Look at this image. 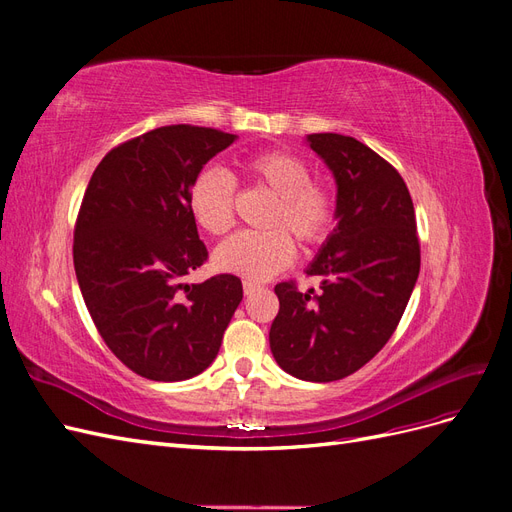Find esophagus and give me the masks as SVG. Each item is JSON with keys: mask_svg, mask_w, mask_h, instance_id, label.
<instances>
[{"mask_svg": "<svg viewBox=\"0 0 512 512\" xmlns=\"http://www.w3.org/2000/svg\"><path fill=\"white\" fill-rule=\"evenodd\" d=\"M258 288H260V286L254 284V282H247V280L243 282V292H245V294H252V292H256Z\"/></svg>", "mask_w": 512, "mask_h": 512, "instance_id": "esophagus-1", "label": "esophagus"}]
</instances>
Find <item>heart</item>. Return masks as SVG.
<instances>
[{
  "instance_id": "obj_1",
  "label": "heart",
  "mask_w": 512,
  "mask_h": 512,
  "mask_svg": "<svg viewBox=\"0 0 512 512\" xmlns=\"http://www.w3.org/2000/svg\"><path fill=\"white\" fill-rule=\"evenodd\" d=\"M247 183L273 194L262 232H239L213 252L222 273L247 282H265L286 269L294 258V243L314 247L327 239L335 222V200L312 181V168L288 151H262L241 162ZM188 211L207 235L220 237L235 224V181L222 168H203L188 188Z\"/></svg>"
}]
</instances>
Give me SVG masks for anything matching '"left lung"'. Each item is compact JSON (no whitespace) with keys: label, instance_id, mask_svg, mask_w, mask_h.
Returning a JSON list of instances; mask_svg holds the SVG:
<instances>
[{"label":"left lung","instance_id":"obj_1","mask_svg":"<svg viewBox=\"0 0 512 512\" xmlns=\"http://www.w3.org/2000/svg\"><path fill=\"white\" fill-rule=\"evenodd\" d=\"M307 143L337 183V226L307 267L320 277L280 299L269 344L286 374L307 382L342 380L389 342L421 271V245L410 192L397 170L352 136L309 134Z\"/></svg>","mask_w":512,"mask_h":512}]
</instances>
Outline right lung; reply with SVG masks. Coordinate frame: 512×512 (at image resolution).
<instances>
[{
	"label": "right lung",
	"instance_id": "add662e5",
	"mask_svg": "<svg viewBox=\"0 0 512 512\" xmlns=\"http://www.w3.org/2000/svg\"><path fill=\"white\" fill-rule=\"evenodd\" d=\"M235 138L188 123L156 128L108 151L85 190L74 226L76 280L104 344L147 380L205 371L243 299L241 280L228 273L181 284L209 256L188 188Z\"/></svg>",
	"mask_w": 512,
	"mask_h": 512
}]
</instances>
